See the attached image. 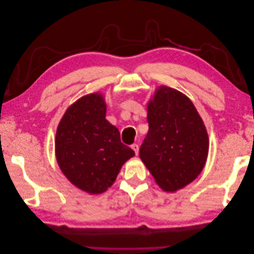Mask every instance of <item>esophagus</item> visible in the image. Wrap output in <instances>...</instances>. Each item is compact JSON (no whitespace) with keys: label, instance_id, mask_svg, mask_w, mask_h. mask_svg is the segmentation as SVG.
Listing matches in <instances>:
<instances>
[{"label":"esophagus","instance_id":"obj_1","mask_svg":"<svg viewBox=\"0 0 254 254\" xmlns=\"http://www.w3.org/2000/svg\"><path fill=\"white\" fill-rule=\"evenodd\" d=\"M131 148H132V150L135 152L136 156L139 155V145H137V144H132V145H131Z\"/></svg>","mask_w":254,"mask_h":254}]
</instances>
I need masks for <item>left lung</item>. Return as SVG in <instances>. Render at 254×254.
Instances as JSON below:
<instances>
[{
  "mask_svg": "<svg viewBox=\"0 0 254 254\" xmlns=\"http://www.w3.org/2000/svg\"><path fill=\"white\" fill-rule=\"evenodd\" d=\"M147 122L142 162L163 190L183 189L202 172L209 153L202 119L186 94L159 86L147 103Z\"/></svg>",
  "mask_w": 254,
  "mask_h": 254,
  "instance_id": "1",
  "label": "left lung"
}]
</instances>
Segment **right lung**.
<instances>
[{"mask_svg": "<svg viewBox=\"0 0 254 254\" xmlns=\"http://www.w3.org/2000/svg\"><path fill=\"white\" fill-rule=\"evenodd\" d=\"M101 92L83 95L61 118L55 136V155L61 172L76 188L102 194L114 183L134 151L121 142L119 129L106 120Z\"/></svg>", "mask_w": 254, "mask_h": 254, "instance_id": "right-lung-1", "label": "right lung"}]
</instances>
